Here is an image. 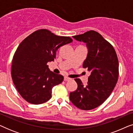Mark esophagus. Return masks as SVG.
Wrapping results in <instances>:
<instances>
[{
    "label": "esophagus",
    "instance_id": "obj_1",
    "mask_svg": "<svg viewBox=\"0 0 133 133\" xmlns=\"http://www.w3.org/2000/svg\"><path fill=\"white\" fill-rule=\"evenodd\" d=\"M71 79L70 78H69L68 77H64V81H70Z\"/></svg>",
    "mask_w": 133,
    "mask_h": 133
}]
</instances>
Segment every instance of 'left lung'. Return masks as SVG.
<instances>
[{
	"instance_id": "left-lung-1",
	"label": "left lung",
	"mask_w": 133,
	"mask_h": 133,
	"mask_svg": "<svg viewBox=\"0 0 133 133\" xmlns=\"http://www.w3.org/2000/svg\"><path fill=\"white\" fill-rule=\"evenodd\" d=\"M86 43L88 54L83 67L91 72L84 86L75 79L77 88L70 94V99L78 108L91 110L97 108L111 94L119 77V61L113 46L99 32L91 30L72 36Z\"/></svg>"
}]
</instances>
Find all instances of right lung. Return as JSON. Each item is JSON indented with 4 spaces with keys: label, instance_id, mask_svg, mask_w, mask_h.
<instances>
[{
    "label": "right lung",
    "instance_id": "right-lung-1",
    "mask_svg": "<svg viewBox=\"0 0 133 133\" xmlns=\"http://www.w3.org/2000/svg\"><path fill=\"white\" fill-rule=\"evenodd\" d=\"M70 37L58 36L46 29L36 31L19 45L12 62V81L21 96L32 104L51 97L52 88L63 76L51 71L47 63L54 61L61 46L72 42Z\"/></svg>",
    "mask_w": 133,
    "mask_h": 133
}]
</instances>
